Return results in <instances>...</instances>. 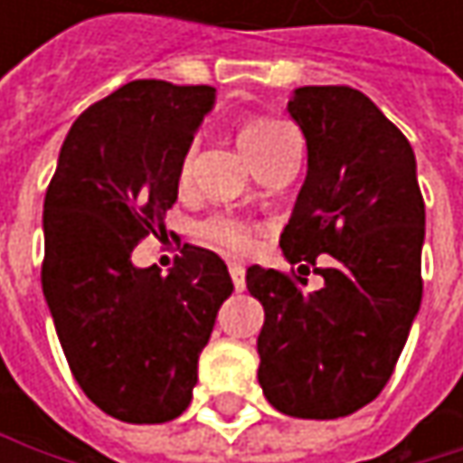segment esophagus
Wrapping results in <instances>:
<instances>
[{"label":"esophagus","mask_w":463,"mask_h":463,"mask_svg":"<svg viewBox=\"0 0 463 463\" xmlns=\"http://www.w3.org/2000/svg\"><path fill=\"white\" fill-rule=\"evenodd\" d=\"M228 270H231L232 287H235V289L241 292V289L246 287V268H243L241 262H231V268H228Z\"/></svg>","instance_id":"1"}]
</instances>
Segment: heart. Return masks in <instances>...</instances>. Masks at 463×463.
Listing matches in <instances>:
<instances>
[{
  "label": "heart",
  "instance_id": "heart-1",
  "mask_svg": "<svg viewBox=\"0 0 463 463\" xmlns=\"http://www.w3.org/2000/svg\"><path fill=\"white\" fill-rule=\"evenodd\" d=\"M295 128L284 120H276V118H251L241 126L238 131V141H241V149L246 152V157L254 163V168L260 163H265L284 141L295 139ZM193 155H195V146L184 155L182 160V176L187 179L190 176V165H193ZM206 238H212L214 243L231 249V251H246L251 246V231L246 222L235 220V217H214L212 222H206Z\"/></svg>",
  "mask_w": 463,
  "mask_h": 463
}]
</instances>
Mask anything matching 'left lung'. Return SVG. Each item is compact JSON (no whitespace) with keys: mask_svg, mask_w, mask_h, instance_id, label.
<instances>
[{"mask_svg":"<svg viewBox=\"0 0 463 463\" xmlns=\"http://www.w3.org/2000/svg\"><path fill=\"white\" fill-rule=\"evenodd\" d=\"M308 171L281 251L308 279L251 265L246 289L265 308L260 386L292 418H343L389 383L420 308L423 198L402 131L359 90L306 85L289 96ZM326 259V269L316 260Z\"/></svg>","mask_w":463,"mask_h":463,"instance_id":"obj_1","label":"left lung"}]
</instances>
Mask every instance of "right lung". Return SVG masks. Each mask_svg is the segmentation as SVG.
Instances as JSON below:
<instances>
[{
    "instance_id": "right-lung-1",
    "label": "right lung",
    "mask_w": 463,
    "mask_h": 463,
    "mask_svg": "<svg viewBox=\"0 0 463 463\" xmlns=\"http://www.w3.org/2000/svg\"><path fill=\"white\" fill-rule=\"evenodd\" d=\"M214 107V88L134 80L69 128L45 195L43 292L74 381L107 416H182L198 356L231 298L228 265L184 246L176 265L137 268L131 254L163 228L182 160Z\"/></svg>"
}]
</instances>
